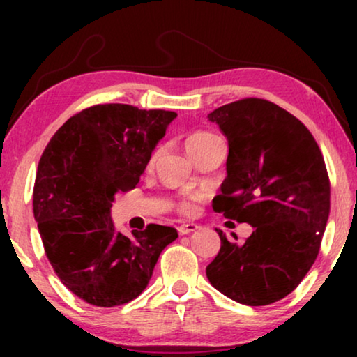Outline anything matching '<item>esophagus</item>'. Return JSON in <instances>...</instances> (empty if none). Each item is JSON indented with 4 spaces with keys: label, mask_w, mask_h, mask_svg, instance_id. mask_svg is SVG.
<instances>
[{
    "label": "esophagus",
    "mask_w": 357,
    "mask_h": 357,
    "mask_svg": "<svg viewBox=\"0 0 357 357\" xmlns=\"http://www.w3.org/2000/svg\"><path fill=\"white\" fill-rule=\"evenodd\" d=\"M198 229H199L198 224L185 222V224H182V226H178V234H180V236H187V234L198 231Z\"/></svg>",
    "instance_id": "esophagus-1"
}]
</instances>
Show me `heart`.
<instances>
[{
  "label": "heart",
  "mask_w": 357,
  "mask_h": 357,
  "mask_svg": "<svg viewBox=\"0 0 357 357\" xmlns=\"http://www.w3.org/2000/svg\"><path fill=\"white\" fill-rule=\"evenodd\" d=\"M213 138H214V135L209 133V131H197V133L190 135L188 138H187V141H185V146H187L188 154L192 155L195 151H198L199 148H203V146L206 144L209 139H213ZM155 155H158V153L153 154V160L155 159ZM180 209H182V211H185V213L192 211V203H190V199H183V202L180 203Z\"/></svg>",
  "instance_id": "obj_1"
}]
</instances>
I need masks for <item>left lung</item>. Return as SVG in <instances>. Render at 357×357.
<instances>
[{
	"mask_svg": "<svg viewBox=\"0 0 357 357\" xmlns=\"http://www.w3.org/2000/svg\"><path fill=\"white\" fill-rule=\"evenodd\" d=\"M227 138V177L214 211L253 227L227 241L206 266L211 284L245 305H268L299 286L314 265L330 214L324 155L304 123L263 99H242L208 115Z\"/></svg>",
	"mask_w": 357,
	"mask_h": 357,
	"instance_id": "1",
	"label": "left lung"
}]
</instances>
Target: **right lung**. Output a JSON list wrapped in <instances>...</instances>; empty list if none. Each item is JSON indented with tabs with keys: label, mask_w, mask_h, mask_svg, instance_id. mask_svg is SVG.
Instances as JSON below:
<instances>
[{
	"label": "right lung",
	"mask_w": 357,
	"mask_h": 357,
	"mask_svg": "<svg viewBox=\"0 0 357 357\" xmlns=\"http://www.w3.org/2000/svg\"><path fill=\"white\" fill-rule=\"evenodd\" d=\"M177 114L126 104L94 105L53 135L38 162L33 218L56 276L97 307L133 301L146 289L160 252L177 229L149 224L126 237L115 231V195L139 182Z\"/></svg>",
	"instance_id": "right-lung-1"
}]
</instances>
